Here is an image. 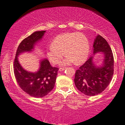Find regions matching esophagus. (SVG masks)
I'll use <instances>...</instances> for the list:
<instances>
[{"label": "esophagus", "mask_w": 125, "mask_h": 125, "mask_svg": "<svg viewBox=\"0 0 125 125\" xmlns=\"http://www.w3.org/2000/svg\"><path fill=\"white\" fill-rule=\"evenodd\" d=\"M66 69V67H63V68H60L59 69V71H64V70Z\"/></svg>", "instance_id": "obj_1"}]
</instances>
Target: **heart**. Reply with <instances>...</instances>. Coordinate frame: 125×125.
<instances>
[{
	"label": "heart",
	"instance_id": "b5f03b06",
	"mask_svg": "<svg viewBox=\"0 0 125 125\" xmlns=\"http://www.w3.org/2000/svg\"><path fill=\"white\" fill-rule=\"evenodd\" d=\"M89 52L88 40L80 33H65L57 36L52 41V46L46 49V55L52 64L61 66L81 63L87 58Z\"/></svg>",
	"mask_w": 125,
	"mask_h": 125
}]
</instances>
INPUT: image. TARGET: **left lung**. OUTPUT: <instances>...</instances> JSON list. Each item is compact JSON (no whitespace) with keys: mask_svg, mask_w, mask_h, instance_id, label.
Returning <instances> with one entry per match:
<instances>
[{"mask_svg":"<svg viewBox=\"0 0 125 125\" xmlns=\"http://www.w3.org/2000/svg\"><path fill=\"white\" fill-rule=\"evenodd\" d=\"M104 55L101 66H97L91 57L76 70L74 82L78 90L89 96L103 92L112 79L114 73V58L108 42L97 34L93 45V54Z\"/></svg>","mask_w":125,"mask_h":125,"instance_id":"obj_1","label":"left lung"}]
</instances>
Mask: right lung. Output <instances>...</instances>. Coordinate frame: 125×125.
<instances>
[{
  "label": "right lung",
  "instance_id": "right-lung-1",
  "mask_svg": "<svg viewBox=\"0 0 125 125\" xmlns=\"http://www.w3.org/2000/svg\"><path fill=\"white\" fill-rule=\"evenodd\" d=\"M46 31H36L22 40L17 49L13 63L15 78L20 87L31 96L39 98L47 95L55 85L58 68L51 66L47 59L40 61L39 70L35 73L26 71L18 61L19 55L24 52H31L40 41Z\"/></svg>",
  "mask_w": 125,
  "mask_h": 125
}]
</instances>
